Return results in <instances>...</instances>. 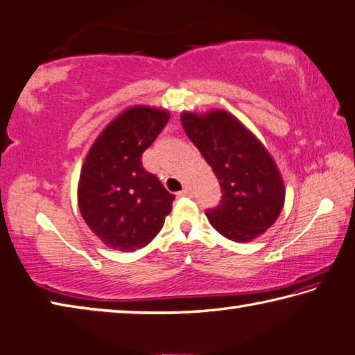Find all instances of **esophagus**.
Segmentation results:
<instances>
[{
	"label": "esophagus",
	"mask_w": 355,
	"mask_h": 355,
	"mask_svg": "<svg viewBox=\"0 0 355 355\" xmlns=\"http://www.w3.org/2000/svg\"><path fill=\"white\" fill-rule=\"evenodd\" d=\"M178 196H191V190L189 189V187H185V189L184 190H180L179 193H178Z\"/></svg>",
	"instance_id": "esophagus-1"
}]
</instances>
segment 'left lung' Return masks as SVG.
I'll use <instances>...</instances> for the list:
<instances>
[{
  "instance_id": "obj_1",
  "label": "left lung",
  "mask_w": 355,
  "mask_h": 355,
  "mask_svg": "<svg viewBox=\"0 0 355 355\" xmlns=\"http://www.w3.org/2000/svg\"><path fill=\"white\" fill-rule=\"evenodd\" d=\"M180 122L223 191L219 204L205 211L213 229L235 243L264 233L284 204L283 179L269 153L225 111L205 116L184 112Z\"/></svg>"
}]
</instances>
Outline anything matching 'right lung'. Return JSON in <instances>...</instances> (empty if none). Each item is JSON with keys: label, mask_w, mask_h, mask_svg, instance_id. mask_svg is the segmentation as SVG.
<instances>
[{"label": "right lung", "mask_w": 355, "mask_h": 355, "mask_svg": "<svg viewBox=\"0 0 355 355\" xmlns=\"http://www.w3.org/2000/svg\"><path fill=\"white\" fill-rule=\"evenodd\" d=\"M168 120L164 110H126L106 126L85 159L78 184L80 213L111 249H142L171 211L175 195L142 165L144 151Z\"/></svg>", "instance_id": "add662e5"}]
</instances>
